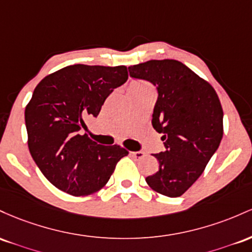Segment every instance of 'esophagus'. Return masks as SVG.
Instances as JSON below:
<instances>
[{
	"mask_svg": "<svg viewBox=\"0 0 252 252\" xmlns=\"http://www.w3.org/2000/svg\"><path fill=\"white\" fill-rule=\"evenodd\" d=\"M131 156L134 158V159H140V158H143L145 156V152L143 151H134V152H131Z\"/></svg>",
	"mask_w": 252,
	"mask_h": 252,
	"instance_id": "esophagus-1",
	"label": "esophagus"
}]
</instances>
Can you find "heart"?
Here are the masks:
<instances>
[{
    "mask_svg": "<svg viewBox=\"0 0 252 252\" xmlns=\"http://www.w3.org/2000/svg\"><path fill=\"white\" fill-rule=\"evenodd\" d=\"M148 88H152V87L151 84L145 81H134L129 84V92H135V90H143Z\"/></svg>",
    "mask_w": 252,
    "mask_h": 252,
    "instance_id": "1",
    "label": "heart"
}]
</instances>
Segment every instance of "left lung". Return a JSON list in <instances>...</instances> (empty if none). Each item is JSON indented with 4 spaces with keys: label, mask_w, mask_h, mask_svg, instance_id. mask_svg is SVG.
I'll return each mask as SVG.
<instances>
[{
    "label": "left lung",
    "mask_w": 252,
    "mask_h": 252,
    "mask_svg": "<svg viewBox=\"0 0 252 252\" xmlns=\"http://www.w3.org/2000/svg\"><path fill=\"white\" fill-rule=\"evenodd\" d=\"M129 76L151 82L158 92L152 126L165 140V151L146 183L157 193L177 197L201 176L219 148L222 108L213 87L175 59L149 61L128 66Z\"/></svg>",
    "instance_id": "left-lung-1"
}]
</instances>
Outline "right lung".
Segmentation results:
<instances>
[{
	"mask_svg": "<svg viewBox=\"0 0 252 252\" xmlns=\"http://www.w3.org/2000/svg\"><path fill=\"white\" fill-rule=\"evenodd\" d=\"M128 78L125 65L75 64L42 78L25 109L28 149L44 176L73 196L100 190L128 151L100 145L86 121L97 117L109 94Z\"/></svg>",
	"mask_w": 252,
	"mask_h": 252,
	"instance_id": "1",
	"label": "right lung"
}]
</instances>
